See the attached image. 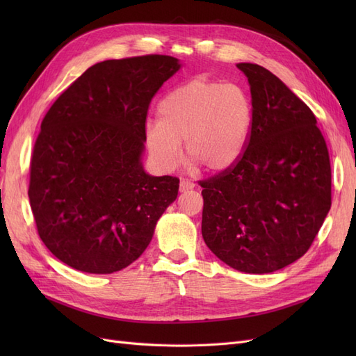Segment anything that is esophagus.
Returning <instances> with one entry per match:
<instances>
[{"label":"esophagus","mask_w":356,"mask_h":356,"mask_svg":"<svg viewBox=\"0 0 356 356\" xmlns=\"http://www.w3.org/2000/svg\"><path fill=\"white\" fill-rule=\"evenodd\" d=\"M193 188H195V184H193L191 181L184 179V178L181 179V182H179V191L184 193V191H188V190H193Z\"/></svg>","instance_id":"34e87169"}]
</instances>
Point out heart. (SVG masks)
Listing matches in <instances>:
<instances>
[{
    "label": "heart",
    "instance_id": "1",
    "mask_svg": "<svg viewBox=\"0 0 356 356\" xmlns=\"http://www.w3.org/2000/svg\"><path fill=\"white\" fill-rule=\"evenodd\" d=\"M251 126L252 102L242 86L195 79L160 101L159 122L147 124L145 143L165 172L181 163L182 141L193 166L221 172L242 157Z\"/></svg>",
    "mask_w": 356,
    "mask_h": 356
}]
</instances>
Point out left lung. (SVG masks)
I'll return each instance as SVG.
<instances>
[{
    "instance_id": "8db88e82",
    "label": "left lung",
    "mask_w": 356,
    "mask_h": 356,
    "mask_svg": "<svg viewBox=\"0 0 356 356\" xmlns=\"http://www.w3.org/2000/svg\"><path fill=\"white\" fill-rule=\"evenodd\" d=\"M251 88L242 157L200 181L202 236L221 261L264 275L303 257L331 208V165L316 117L268 70L238 63Z\"/></svg>"
}]
</instances>
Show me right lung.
Returning a JSON list of instances; mask_svg holds the SVG:
<instances>
[{"instance_id":"1","label":"right lung","mask_w":356,"mask_h":356,"mask_svg":"<svg viewBox=\"0 0 356 356\" xmlns=\"http://www.w3.org/2000/svg\"><path fill=\"white\" fill-rule=\"evenodd\" d=\"M179 67L166 55L99 62L42 118L28 196L41 241L62 263L96 275L122 270L177 199L179 179L145 174L141 156L149 102Z\"/></svg>"}]
</instances>
